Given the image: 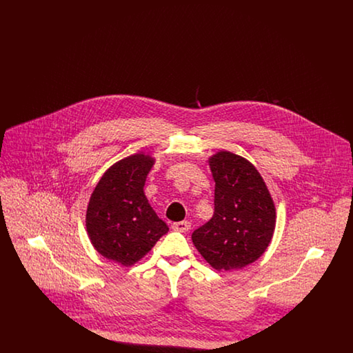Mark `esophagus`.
I'll return each instance as SVG.
<instances>
[{"label": "esophagus", "mask_w": 353, "mask_h": 353, "mask_svg": "<svg viewBox=\"0 0 353 353\" xmlns=\"http://www.w3.org/2000/svg\"><path fill=\"white\" fill-rule=\"evenodd\" d=\"M172 229L176 232H181L185 233L190 229V222L189 221H180V222H173L172 223Z\"/></svg>", "instance_id": "34e87169"}]
</instances>
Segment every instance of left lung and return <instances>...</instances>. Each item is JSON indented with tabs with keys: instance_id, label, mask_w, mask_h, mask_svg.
<instances>
[{
	"instance_id": "8db88e82",
	"label": "left lung",
	"mask_w": 353,
	"mask_h": 353,
	"mask_svg": "<svg viewBox=\"0 0 353 353\" xmlns=\"http://www.w3.org/2000/svg\"><path fill=\"white\" fill-rule=\"evenodd\" d=\"M209 164L216 181L214 214L192 241L212 268L242 269L268 249L275 206L259 172L243 157L219 152Z\"/></svg>"
}]
</instances>
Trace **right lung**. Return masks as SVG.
Masks as SVG:
<instances>
[{"instance_id":"add662e5","label":"right lung","mask_w":353,"mask_h":353,"mask_svg":"<svg viewBox=\"0 0 353 353\" xmlns=\"http://www.w3.org/2000/svg\"><path fill=\"white\" fill-rule=\"evenodd\" d=\"M153 165L143 153L120 160L97 185L87 208L85 226L91 243L104 258L132 266L168 232L144 194Z\"/></svg>"}]
</instances>
